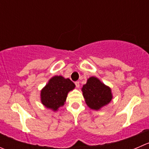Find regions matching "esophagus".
<instances>
[{
  "label": "esophagus",
  "instance_id": "obj_1",
  "mask_svg": "<svg viewBox=\"0 0 149 149\" xmlns=\"http://www.w3.org/2000/svg\"><path fill=\"white\" fill-rule=\"evenodd\" d=\"M75 84H76V86L77 88H79L80 86V84H79V81H76L75 82Z\"/></svg>",
  "mask_w": 149,
  "mask_h": 149
}]
</instances>
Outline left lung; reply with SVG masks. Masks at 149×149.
I'll return each mask as SVG.
<instances>
[{
    "instance_id": "left-lung-1",
    "label": "left lung",
    "mask_w": 149,
    "mask_h": 149,
    "mask_svg": "<svg viewBox=\"0 0 149 149\" xmlns=\"http://www.w3.org/2000/svg\"><path fill=\"white\" fill-rule=\"evenodd\" d=\"M81 90L86 105L96 111L108 105L113 98L111 88L94 76L87 79Z\"/></svg>"
}]
</instances>
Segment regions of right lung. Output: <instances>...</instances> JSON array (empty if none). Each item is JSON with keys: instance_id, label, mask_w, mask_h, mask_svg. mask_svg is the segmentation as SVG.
<instances>
[{"instance_id": "add662e5", "label": "right lung", "mask_w": 149, "mask_h": 149, "mask_svg": "<svg viewBox=\"0 0 149 149\" xmlns=\"http://www.w3.org/2000/svg\"><path fill=\"white\" fill-rule=\"evenodd\" d=\"M75 84L69 79L55 76L41 91V103L47 108L56 111L65 104L68 93L75 88Z\"/></svg>"}]
</instances>
